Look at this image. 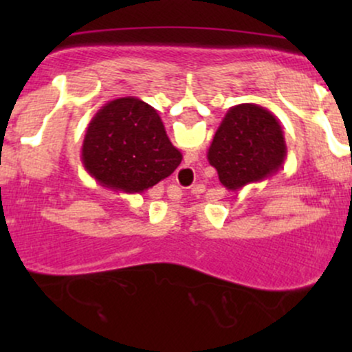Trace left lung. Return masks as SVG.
I'll return each mask as SVG.
<instances>
[{"label": "left lung", "instance_id": "left-lung-1", "mask_svg": "<svg viewBox=\"0 0 352 352\" xmlns=\"http://www.w3.org/2000/svg\"><path fill=\"white\" fill-rule=\"evenodd\" d=\"M286 140L276 116L258 104L230 107L218 125L207 159L230 192L263 182L285 165Z\"/></svg>", "mask_w": 352, "mask_h": 352}]
</instances>
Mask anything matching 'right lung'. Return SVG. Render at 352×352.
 Wrapping results in <instances>:
<instances>
[{
  "label": "right lung",
  "instance_id": "1",
  "mask_svg": "<svg viewBox=\"0 0 352 352\" xmlns=\"http://www.w3.org/2000/svg\"><path fill=\"white\" fill-rule=\"evenodd\" d=\"M80 160L89 175L116 192L144 193L182 162L160 116L139 98L109 100L86 129Z\"/></svg>",
  "mask_w": 352,
  "mask_h": 352
}]
</instances>
